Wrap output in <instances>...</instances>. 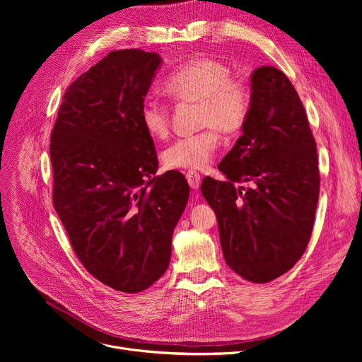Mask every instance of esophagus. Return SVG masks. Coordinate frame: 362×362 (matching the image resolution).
<instances>
[{"label":"esophagus","instance_id":"1","mask_svg":"<svg viewBox=\"0 0 362 362\" xmlns=\"http://www.w3.org/2000/svg\"><path fill=\"white\" fill-rule=\"evenodd\" d=\"M186 179H187L189 186H191L192 189H198L201 186V175L197 173V171H187Z\"/></svg>","mask_w":362,"mask_h":362}]
</instances>
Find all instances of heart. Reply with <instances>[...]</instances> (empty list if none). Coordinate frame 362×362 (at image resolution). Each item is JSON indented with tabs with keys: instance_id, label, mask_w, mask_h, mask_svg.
Wrapping results in <instances>:
<instances>
[{
	"instance_id": "obj_1",
	"label": "heart",
	"mask_w": 362,
	"mask_h": 362,
	"mask_svg": "<svg viewBox=\"0 0 362 362\" xmlns=\"http://www.w3.org/2000/svg\"><path fill=\"white\" fill-rule=\"evenodd\" d=\"M164 89L180 103H197L198 126L192 136L171 144L163 154L164 164L177 170H202L211 163L220 144L218 132L233 135L250 116L252 92L250 83L232 76V70L213 59H195L171 73ZM141 123L149 136L163 139L170 130V112L157 100H145Z\"/></svg>"
}]
</instances>
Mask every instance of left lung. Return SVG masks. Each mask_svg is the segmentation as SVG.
<instances>
[{
    "mask_svg": "<svg viewBox=\"0 0 362 362\" xmlns=\"http://www.w3.org/2000/svg\"><path fill=\"white\" fill-rule=\"evenodd\" d=\"M251 92L242 136L218 164L226 180L205 177L201 192L216 213L226 264L245 280L267 283L305 252L320 173L305 110L286 74L261 66Z\"/></svg>",
    "mask_w": 362,
    "mask_h": 362,
    "instance_id": "left-lung-1",
    "label": "left lung"
}]
</instances>
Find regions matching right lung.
Masks as SVG:
<instances>
[{"label": "right lung", "mask_w": 362, "mask_h": 362, "mask_svg": "<svg viewBox=\"0 0 362 362\" xmlns=\"http://www.w3.org/2000/svg\"><path fill=\"white\" fill-rule=\"evenodd\" d=\"M157 52L111 51L66 90L49 144L52 202L83 267L138 293L167 270L189 198L179 171L156 176L141 107L161 66Z\"/></svg>", "instance_id": "add662e5"}]
</instances>
